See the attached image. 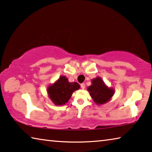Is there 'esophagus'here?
I'll list each match as a JSON object with an SVG mask.
<instances>
[{
  "instance_id": "34e87169",
  "label": "esophagus",
  "mask_w": 152,
  "mask_h": 152,
  "mask_svg": "<svg viewBox=\"0 0 152 152\" xmlns=\"http://www.w3.org/2000/svg\"><path fill=\"white\" fill-rule=\"evenodd\" d=\"M80 87H81V88L82 89H84L85 88V85L84 83H82L81 85H80Z\"/></svg>"
}]
</instances>
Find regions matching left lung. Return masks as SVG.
<instances>
[{
  "mask_svg": "<svg viewBox=\"0 0 152 152\" xmlns=\"http://www.w3.org/2000/svg\"><path fill=\"white\" fill-rule=\"evenodd\" d=\"M91 83L87 87V91L94 102L97 105H103L110 102L114 94V89L108 87L99 76L92 79Z\"/></svg>",
  "mask_w": 152,
  "mask_h": 152,
  "instance_id": "8db88e82",
  "label": "left lung"
}]
</instances>
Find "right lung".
Here are the masks:
<instances>
[{"mask_svg":"<svg viewBox=\"0 0 152 152\" xmlns=\"http://www.w3.org/2000/svg\"><path fill=\"white\" fill-rule=\"evenodd\" d=\"M80 86L77 83H69L65 76H61L58 80L47 88L48 96L56 105H64L68 102L74 91Z\"/></svg>","mask_w":152,"mask_h":152,"instance_id":"right-lung-1","label":"right lung"}]
</instances>
